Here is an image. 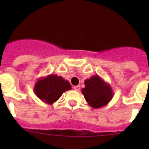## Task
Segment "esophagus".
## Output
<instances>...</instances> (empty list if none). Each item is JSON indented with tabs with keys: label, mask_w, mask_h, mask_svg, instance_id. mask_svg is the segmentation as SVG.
Wrapping results in <instances>:
<instances>
[{
	"label": "esophagus",
	"mask_w": 149,
	"mask_h": 149,
	"mask_svg": "<svg viewBox=\"0 0 149 149\" xmlns=\"http://www.w3.org/2000/svg\"><path fill=\"white\" fill-rule=\"evenodd\" d=\"M73 88H74V89L76 90V91H79V90H80V88H81V87H80V86H75L74 87H73Z\"/></svg>",
	"instance_id": "esophagus-1"
}]
</instances>
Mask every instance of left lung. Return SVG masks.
I'll list each match as a JSON object with an SVG mask.
<instances>
[{"label":"left lung","mask_w":149,"mask_h":149,"mask_svg":"<svg viewBox=\"0 0 149 149\" xmlns=\"http://www.w3.org/2000/svg\"><path fill=\"white\" fill-rule=\"evenodd\" d=\"M85 87L81 93L90 107L99 109L106 106L113 97V91L109 84L105 82L98 75H94L84 81Z\"/></svg>","instance_id":"left-lung-1"}]
</instances>
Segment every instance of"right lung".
<instances>
[{
  "label": "right lung",
  "instance_id": "obj_1",
  "mask_svg": "<svg viewBox=\"0 0 149 149\" xmlns=\"http://www.w3.org/2000/svg\"><path fill=\"white\" fill-rule=\"evenodd\" d=\"M71 88L68 81L65 80L62 76L50 74L40 78L34 84V91L43 102L52 104L58 100L63 93Z\"/></svg>",
  "mask_w": 149,
  "mask_h": 149
}]
</instances>
